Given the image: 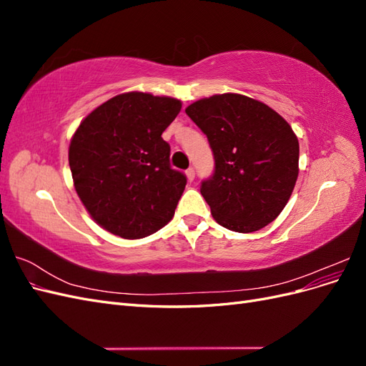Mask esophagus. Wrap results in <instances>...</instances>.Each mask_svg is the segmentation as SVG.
I'll use <instances>...</instances> for the list:
<instances>
[{
	"mask_svg": "<svg viewBox=\"0 0 366 366\" xmlns=\"http://www.w3.org/2000/svg\"><path fill=\"white\" fill-rule=\"evenodd\" d=\"M186 177H187V180H189V182H194V179H195V169L194 168H187L186 169Z\"/></svg>",
	"mask_w": 366,
	"mask_h": 366,
	"instance_id": "obj_1",
	"label": "esophagus"
}]
</instances>
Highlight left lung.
Here are the masks:
<instances>
[{
  "instance_id": "1",
  "label": "left lung",
  "mask_w": 366,
  "mask_h": 366,
  "mask_svg": "<svg viewBox=\"0 0 366 366\" xmlns=\"http://www.w3.org/2000/svg\"><path fill=\"white\" fill-rule=\"evenodd\" d=\"M214 152L215 169L200 192L223 227L249 234L278 217L299 172L292 127L265 104L226 93L186 108Z\"/></svg>"
}]
</instances>
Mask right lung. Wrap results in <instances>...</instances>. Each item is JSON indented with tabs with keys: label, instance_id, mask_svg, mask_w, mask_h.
<instances>
[{
	"label": "right lung",
	"instance_id": "1",
	"mask_svg": "<svg viewBox=\"0 0 366 366\" xmlns=\"http://www.w3.org/2000/svg\"><path fill=\"white\" fill-rule=\"evenodd\" d=\"M180 109L174 97L131 92L97 107L76 129L69 149L74 189L105 230L137 239L172 219L186 175L171 168L162 134Z\"/></svg>",
	"mask_w": 366,
	"mask_h": 366
}]
</instances>
